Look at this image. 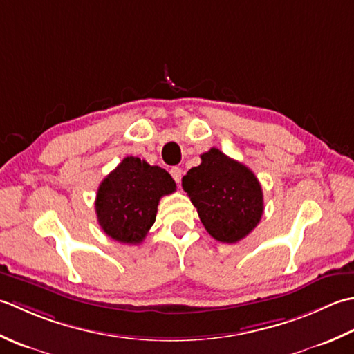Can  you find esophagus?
Instances as JSON below:
<instances>
[{
	"label": "esophagus",
	"instance_id": "1",
	"mask_svg": "<svg viewBox=\"0 0 354 354\" xmlns=\"http://www.w3.org/2000/svg\"><path fill=\"white\" fill-rule=\"evenodd\" d=\"M169 172H171L172 178L176 180V183H180V180H182V177H183V169L178 168V167H174V168H171Z\"/></svg>",
	"mask_w": 354,
	"mask_h": 354
}]
</instances>
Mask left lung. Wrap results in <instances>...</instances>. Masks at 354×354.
<instances>
[{
    "mask_svg": "<svg viewBox=\"0 0 354 354\" xmlns=\"http://www.w3.org/2000/svg\"><path fill=\"white\" fill-rule=\"evenodd\" d=\"M201 163L182 178L183 189L197 207L209 235L236 243L254 230L264 212L263 189L246 165L211 148Z\"/></svg>",
    "mask_w": 354,
    "mask_h": 354,
    "instance_id": "obj_1",
    "label": "left lung"
}]
</instances>
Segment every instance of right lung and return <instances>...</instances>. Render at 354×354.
<instances>
[{
  "label": "right lung",
  "mask_w": 354,
  "mask_h": 354,
  "mask_svg": "<svg viewBox=\"0 0 354 354\" xmlns=\"http://www.w3.org/2000/svg\"><path fill=\"white\" fill-rule=\"evenodd\" d=\"M176 191V182L160 167L125 157L99 185L97 221L113 240L139 244L154 225L158 201Z\"/></svg>",
  "instance_id": "1"
}]
</instances>
